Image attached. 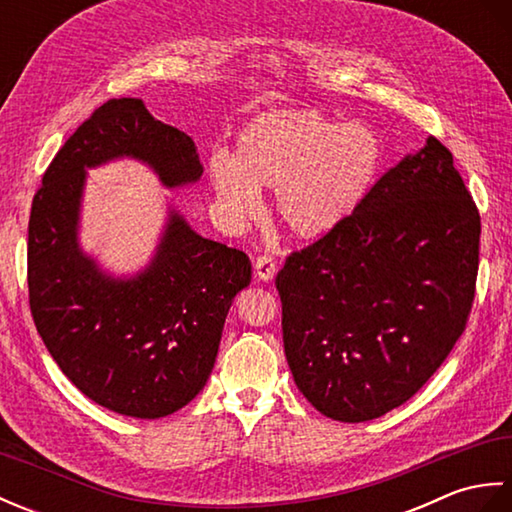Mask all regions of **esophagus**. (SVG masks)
Segmentation results:
<instances>
[{"instance_id":"obj_1","label":"esophagus","mask_w":512,"mask_h":512,"mask_svg":"<svg viewBox=\"0 0 512 512\" xmlns=\"http://www.w3.org/2000/svg\"><path fill=\"white\" fill-rule=\"evenodd\" d=\"M275 273H277V264H275L273 257H268V255L257 257V262H255V277H257L259 281H273Z\"/></svg>"}]
</instances>
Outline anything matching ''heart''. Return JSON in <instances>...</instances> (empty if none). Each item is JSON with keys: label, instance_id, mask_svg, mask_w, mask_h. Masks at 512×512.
I'll return each mask as SVG.
<instances>
[{"label": "heart", "instance_id": "obj_1", "mask_svg": "<svg viewBox=\"0 0 512 512\" xmlns=\"http://www.w3.org/2000/svg\"><path fill=\"white\" fill-rule=\"evenodd\" d=\"M383 149L358 123L312 110H275L253 118L237 138V156L217 151L209 180L233 224L262 211L273 189L279 222L301 242L332 235L358 211L378 178Z\"/></svg>", "mask_w": 512, "mask_h": 512}]
</instances>
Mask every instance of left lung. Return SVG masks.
I'll return each instance as SVG.
<instances>
[{
	"label": "left lung",
	"mask_w": 512,
	"mask_h": 512,
	"mask_svg": "<svg viewBox=\"0 0 512 512\" xmlns=\"http://www.w3.org/2000/svg\"><path fill=\"white\" fill-rule=\"evenodd\" d=\"M480 213L451 151L429 136L358 211L277 273L292 378L310 405L367 422L427 383L464 332Z\"/></svg>",
	"instance_id": "8db88e82"
}]
</instances>
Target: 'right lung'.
I'll list each match as a JSON object with an SVG mask.
<instances>
[{"mask_svg": "<svg viewBox=\"0 0 512 512\" xmlns=\"http://www.w3.org/2000/svg\"><path fill=\"white\" fill-rule=\"evenodd\" d=\"M145 165L169 191L202 178L193 138L112 99L68 138L43 173L28 222V292L37 332L76 389L110 411L156 420L200 394L226 314L250 284L246 253L195 233L178 206L149 262L114 275L81 244L88 171L114 160Z\"/></svg>", "mask_w": 512, "mask_h": 512, "instance_id": "1", "label": "right lung"}]
</instances>
